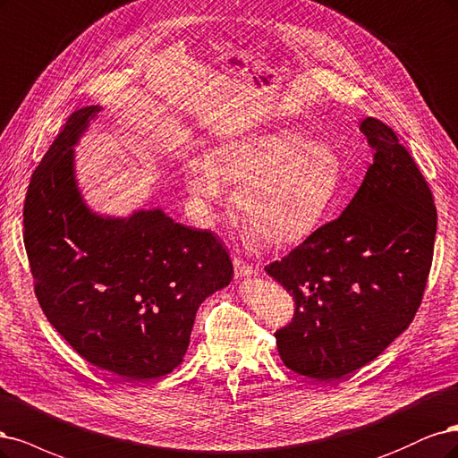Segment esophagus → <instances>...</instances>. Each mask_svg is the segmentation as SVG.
<instances>
[{
	"mask_svg": "<svg viewBox=\"0 0 458 458\" xmlns=\"http://www.w3.org/2000/svg\"><path fill=\"white\" fill-rule=\"evenodd\" d=\"M232 260H233V272H235V277H245V276L255 274V268L250 267L249 262L242 260L240 257H233Z\"/></svg>",
	"mask_w": 458,
	"mask_h": 458,
	"instance_id": "34e87169",
	"label": "esophagus"
}]
</instances>
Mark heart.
Here are the masks:
<instances>
[{"instance_id": "b5f03b06", "label": "heart", "mask_w": 458, "mask_h": 458, "mask_svg": "<svg viewBox=\"0 0 458 458\" xmlns=\"http://www.w3.org/2000/svg\"><path fill=\"white\" fill-rule=\"evenodd\" d=\"M343 179L331 144L282 129L232 140L211 159L186 167V188L208 208L223 201V184L238 190L235 205L249 238L287 247L306 240L327 215Z\"/></svg>"}]
</instances>
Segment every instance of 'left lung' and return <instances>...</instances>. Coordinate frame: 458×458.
<instances>
[{"instance_id": "1", "label": "left lung", "mask_w": 458, "mask_h": 458, "mask_svg": "<svg viewBox=\"0 0 458 458\" xmlns=\"http://www.w3.org/2000/svg\"><path fill=\"white\" fill-rule=\"evenodd\" d=\"M375 157L343 215L264 270L294 301L276 331L291 371L331 382L380 356L415 318L434 257L430 186L395 132L367 117Z\"/></svg>"}]
</instances>
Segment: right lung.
<instances>
[{"label":"right lung","instance_id":"1","mask_svg":"<svg viewBox=\"0 0 458 458\" xmlns=\"http://www.w3.org/2000/svg\"><path fill=\"white\" fill-rule=\"evenodd\" d=\"M100 108L73 112L32 173L24 247L43 314L83 360L129 382L169 375L199 304L232 282L226 247L164 211L102 218L73 181V148Z\"/></svg>","mask_w":458,"mask_h":458}]
</instances>
